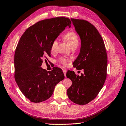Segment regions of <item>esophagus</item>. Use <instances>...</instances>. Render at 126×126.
Returning a JSON list of instances; mask_svg holds the SVG:
<instances>
[{
  "mask_svg": "<svg viewBox=\"0 0 126 126\" xmlns=\"http://www.w3.org/2000/svg\"><path fill=\"white\" fill-rule=\"evenodd\" d=\"M63 74H64V75H65V76L66 77V72H67V70H66V69H63Z\"/></svg>",
  "mask_w": 126,
  "mask_h": 126,
  "instance_id": "obj_1",
  "label": "esophagus"
}]
</instances>
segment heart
Masks as SVG:
<instances>
[{
    "mask_svg": "<svg viewBox=\"0 0 126 126\" xmlns=\"http://www.w3.org/2000/svg\"><path fill=\"white\" fill-rule=\"evenodd\" d=\"M63 38L69 44L72 48L76 47H78L79 42V39L78 35L75 32L70 31L67 32L64 35ZM58 44V41L57 39H54L52 42L51 45V51L52 52H53L56 50ZM59 61L61 63L63 64V65H66L67 63V59L63 57H61Z\"/></svg>",
    "mask_w": 126,
    "mask_h": 126,
    "instance_id": "obj_1",
    "label": "heart"
}]
</instances>
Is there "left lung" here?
<instances>
[{
  "mask_svg": "<svg viewBox=\"0 0 126 126\" xmlns=\"http://www.w3.org/2000/svg\"><path fill=\"white\" fill-rule=\"evenodd\" d=\"M81 38V47L73 63L78 70L83 69L79 76L68 71L67 77L72 84L67 89L69 99L79 105H85L94 100L102 89L107 75V56L104 42L93 24L84 20L70 19Z\"/></svg>",
  "mask_w": 126,
  "mask_h": 126,
  "instance_id": "1",
  "label": "left lung"
}]
</instances>
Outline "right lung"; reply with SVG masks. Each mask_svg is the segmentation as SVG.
<instances>
[{
  "label": "right lung",
  "mask_w": 126,
  "mask_h": 126,
  "mask_svg": "<svg viewBox=\"0 0 126 126\" xmlns=\"http://www.w3.org/2000/svg\"><path fill=\"white\" fill-rule=\"evenodd\" d=\"M68 18L57 17L40 21L29 27L21 37L14 54L15 81L27 98L41 103L53 94L54 87L65 79L61 69L42 68L43 61L51 57L52 42L70 27Z\"/></svg>",
  "instance_id": "1"
}]
</instances>
